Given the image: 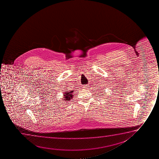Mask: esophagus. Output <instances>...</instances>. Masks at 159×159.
Returning a JSON list of instances; mask_svg holds the SVG:
<instances>
[{"label": "esophagus", "instance_id": "esophagus-1", "mask_svg": "<svg viewBox=\"0 0 159 159\" xmlns=\"http://www.w3.org/2000/svg\"><path fill=\"white\" fill-rule=\"evenodd\" d=\"M89 87V86L88 85H85V86H83V88H84V89H87Z\"/></svg>", "mask_w": 159, "mask_h": 159}]
</instances>
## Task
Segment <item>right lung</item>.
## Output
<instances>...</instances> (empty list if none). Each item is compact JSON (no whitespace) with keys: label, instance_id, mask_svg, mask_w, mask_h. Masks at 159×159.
Wrapping results in <instances>:
<instances>
[{"label":"right lung","instance_id":"obj_1","mask_svg":"<svg viewBox=\"0 0 159 159\" xmlns=\"http://www.w3.org/2000/svg\"><path fill=\"white\" fill-rule=\"evenodd\" d=\"M73 91H70V92H66V93L64 94V98L66 100H70V99L72 98V93H73Z\"/></svg>","mask_w":159,"mask_h":159}]
</instances>
